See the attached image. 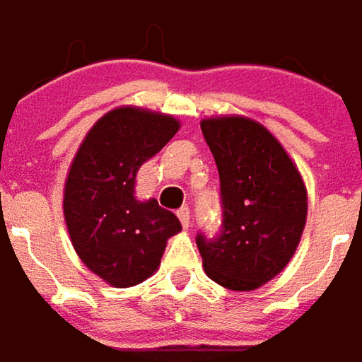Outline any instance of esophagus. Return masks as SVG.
I'll return each mask as SVG.
<instances>
[{
    "instance_id": "34e87169",
    "label": "esophagus",
    "mask_w": 362,
    "mask_h": 362,
    "mask_svg": "<svg viewBox=\"0 0 362 362\" xmlns=\"http://www.w3.org/2000/svg\"><path fill=\"white\" fill-rule=\"evenodd\" d=\"M178 219H180L182 228L188 230V226H190V209L188 207H182L180 211H178Z\"/></svg>"
}]
</instances>
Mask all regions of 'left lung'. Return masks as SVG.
<instances>
[{
  "mask_svg": "<svg viewBox=\"0 0 362 362\" xmlns=\"http://www.w3.org/2000/svg\"><path fill=\"white\" fill-rule=\"evenodd\" d=\"M203 136L214 153L221 186V232L197 234L209 278L248 292L290 263L307 223V188L279 141L243 115L207 117Z\"/></svg>",
  "mask_w": 362,
  "mask_h": 362,
  "instance_id": "1",
  "label": "left lung"
}]
</instances>
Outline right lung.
I'll return each instance as SVG.
<instances>
[{
    "label": "right lung",
    "instance_id": "obj_1",
    "mask_svg": "<svg viewBox=\"0 0 362 362\" xmlns=\"http://www.w3.org/2000/svg\"><path fill=\"white\" fill-rule=\"evenodd\" d=\"M174 115L115 107L84 136L64 186V217L84 265L114 288L151 278L168 238L182 230L178 217L155 199L139 201L141 165L178 132Z\"/></svg>",
    "mask_w": 362,
    "mask_h": 362
}]
</instances>
